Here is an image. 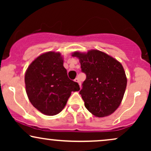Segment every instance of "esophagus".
Returning <instances> with one entry per match:
<instances>
[{"label":"esophagus","instance_id":"esophagus-1","mask_svg":"<svg viewBox=\"0 0 151 151\" xmlns=\"http://www.w3.org/2000/svg\"><path fill=\"white\" fill-rule=\"evenodd\" d=\"M74 81H75L76 82H77L78 84H79V86H80V88H81V82H80V81H79V78H76V79H74Z\"/></svg>","mask_w":151,"mask_h":151}]
</instances>
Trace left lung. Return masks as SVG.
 Segmentation results:
<instances>
[{
	"label": "left lung",
	"mask_w": 151,
	"mask_h": 151,
	"mask_svg": "<svg viewBox=\"0 0 151 151\" xmlns=\"http://www.w3.org/2000/svg\"><path fill=\"white\" fill-rule=\"evenodd\" d=\"M86 78L79 91L84 106L96 117L111 115L121 104L127 79L124 67L116 59L97 50L74 52Z\"/></svg>",
	"instance_id": "8db88e82"
}]
</instances>
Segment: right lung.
<instances>
[{
	"instance_id": "obj_1",
	"label": "right lung",
	"mask_w": 151,
	"mask_h": 151,
	"mask_svg": "<svg viewBox=\"0 0 151 151\" xmlns=\"http://www.w3.org/2000/svg\"><path fill=\"white\" fill-rule=\"evenodd\" d=\"M25 83L31 104L47 116L62 111L72 91L80 89L77 82L69 79L61 54L55 52L42 54L29 65Z\"/></svg>"
}]
</instances>
